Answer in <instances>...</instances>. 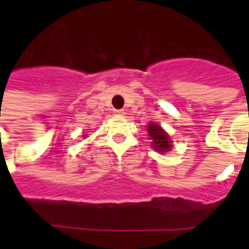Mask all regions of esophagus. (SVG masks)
<instances>
[{
  "instance_id": "34e87169",
  "label": "esophagus",
  "mask_w": 249,
  "mask_h": 249,
  "mask_svg": "<svg viewBox=\"0 0 249 249\" xmlns=\"http://www.w3.org/2000/svg\"><path fill=\"white\" fill-rule=\"evenodd\" d=\"M115 115H116V116H124L125 115V111L124 109H115Z\"/></svg>"
}]
</instances>
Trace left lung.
Returning a JSON list of instances; mask_svg holds the SVG:
<instances>
[{"instance_id": "8db88e82", "label": "left lung", "mask_w": 249, "mask_h": 249, "mask_svg": "<svg viewBox=\"0 0 249 249\" xmlns=\"http://www.w3.org/2000/svg\"><path fill=\"white\" fill-rule=\"evenodd\" d=\"M147 133L151 140L152 148L158 152H168L172 150V140L168 133L159 124L150 123L147 126Z\"/></svg>"}]
</instances>
